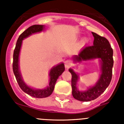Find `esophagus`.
<instances>
[{"label": "esophagus", "mask_w": 124, "mask_h": 124, "mask_svg": "<svg viewBox=\"0 0 124 124\" xmlns=\"http://www.w3.org/2000/svg\"><path fill=\"white\" fill-rule=\"evenodd\" d=\"M65 66L66 68H69L72 66V62L70 61V60H67L65 62Z\"/></svg>", "instance_id": "1"}]
</instances>
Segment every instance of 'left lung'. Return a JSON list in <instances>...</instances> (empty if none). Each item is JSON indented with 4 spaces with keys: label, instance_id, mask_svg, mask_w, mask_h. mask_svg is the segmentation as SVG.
Masks as SVG:
<instances>
[{
    "label": "left lung",
    "instance_id": "8db88e82",
    "mask_svg": "<svg viewBox=\"0 0 124 124\" xmlns=\"http://www.w3.org/2000/svg\"><path fill=\"white\" fill-rule=\"evenodd\" d=\"M92 33L94 37L93 44L85 47L78 56L75 57V59L78 62H81L95 58L101 59L102 74L100 79L93 87L85 92H80L76 87L78 75L76 74L72 69L69 70L72 76L71 87L72 96L75 99L81 101H90L98 98L109 85L112 77L113 49L106 38L94 32H92Z\"/></svg>",
    "mask_w": 124,
    "mask_h": 124
}]
</instances>
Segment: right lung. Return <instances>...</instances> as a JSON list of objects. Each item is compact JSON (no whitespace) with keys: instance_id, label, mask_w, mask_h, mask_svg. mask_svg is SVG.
I'll return each instance as SVG.
<instances>
[{"instance_id":"right-lung-1","label":"right lung","mask_w":124,"mask_h":124,"mask_svg":"<svg viewBox=\"0 0 124 124\" xmlns=\"http://www.w3.org/2000/svg\"><path fill=\"white\" fill-rule=\"evenodd\" d=\"M43 29L44 26L42 25H33V26H31L28 27L20 35L19 38L17 39L16 47H15L14 51L13 63H12V69H13L14 74L16 80H17V83L22 91L27 94L29 95L31 97L39 98H46L52 94L54 90V85L56 84L57 78L65 70L63 63L58 65L52 68L50 72V80L49 86L45 89L35 90L31 88L26 85L22 80L19 69H18V56H19L21 46H22V41L24 38L31 35L32 33L41 32L43 30Z\"/></svg>"}]
</instances>
